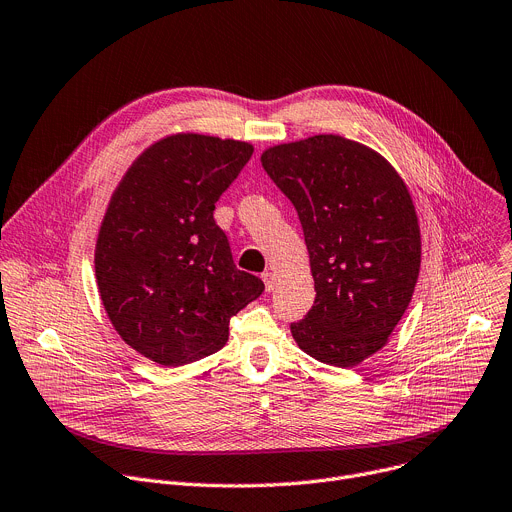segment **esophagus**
<instances>
[{
    "label": "esophagus",
    "instance_id": "obj_1",
    "mask_svg": "<svg viewBox=\"0 0 512 512\" xmlns=\"http://www.w3.org/2000/svg\"><path fill=\"white\" fill-rule=\"evenodd\" d=\"M262 281H264V289H266V293H272V291H274V287H277V279H274V274H272V272H264V274H262Z\"/></svg>",
    "mask_w": 512,
    "mask_h": 512
}]
</instances>
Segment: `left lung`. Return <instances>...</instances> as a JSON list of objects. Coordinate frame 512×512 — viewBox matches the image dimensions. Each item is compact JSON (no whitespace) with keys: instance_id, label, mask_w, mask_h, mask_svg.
<instances>
[{"instance_id":"8db88e82","label":"left lung","mask_w":512,"mask_h":512,"mask_svg":"<svg viewBox=\"0 0 512 512\" xmlns=\"http://www.w3.org/2000/svg\"><path fill=\"white\" fill-rule=\"evenodd\" d=\"M262 168L297 209L316 301L291 324L320 363L357 367L389 340L420 272V227L408 186L375 149L340 135L268 147Z\"/></svg>"}]
</instances>
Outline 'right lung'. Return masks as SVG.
<instances>
[{
    "instance_id": "1",
    "label": "right lung",
    "mask_w": 512,
    "mask_h": 512,
    "mask_svg": "<svg viewBox=\"0 0 512 512\" xmlns=\"http://www.w3.org/2000/svg\"><path fill=\"white\" fill-rule=\"evenodd\" d=\"M252 153L246 141L170 135L137 157L110 196L94 252L100 299L119 336L157 365L213 355L231 316L264 291L235 268L213 219Z\"/></svg>"
}]
</instances>
